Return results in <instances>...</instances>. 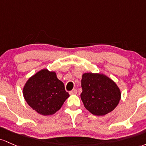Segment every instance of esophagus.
Returning <instances> with one entry per match:
<instances>
[{"label": "esophagus", "instance_id": "esophagus-1", "mask_svg": "<svg viewBox=\"0 0 146 146\" xmlns=\"http://www.w3.org/2000/svg\"><path fill=\"white\" fill-rule=\"evenodd\" d=\"M77 94V90L76 89H74L70 92V94Z\"/></svg>", "mask_w": 146, "mask_h": 146}]
</instances>
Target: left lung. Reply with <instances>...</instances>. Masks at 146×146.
Masks as SVG:
<instances>
[{
    "instance_id": "8db88e82",
    "label": "left lung",
    "mask_w": 146,
    "mask_h": 146,
    "mask_svg": "<svg viewBox=\"0 0 146 146\" xmlns=\"http://www.w3.org/2000/svg\"><path fill=\"white\" fill-rule=\"evenodd\" d=\"M81 87L84 107L96 116L106 115L114 110L121 97L117 83L104 74H83Z\"/></svg>"
}]
</instances>
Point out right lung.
I'll use <instances>...</instances> for the list:
<instances>
[{
  "mask_svg": "<svg viewBox=\"0 0 146 146\" xmlns=\"http://www.w3.org/2000/svg\"><path fill=\"white\" fill-rule=\"evenodd\" d=\"M27 104L38 114L52 115L61 108L70 96L55 72L42 69L28 78L23 88Z\"/></svg>",
  "mask_w": 146,
  "mask_h": 146,
  "instance_id": "add662e5",
  "label": "right lung"
}]
</instances>
